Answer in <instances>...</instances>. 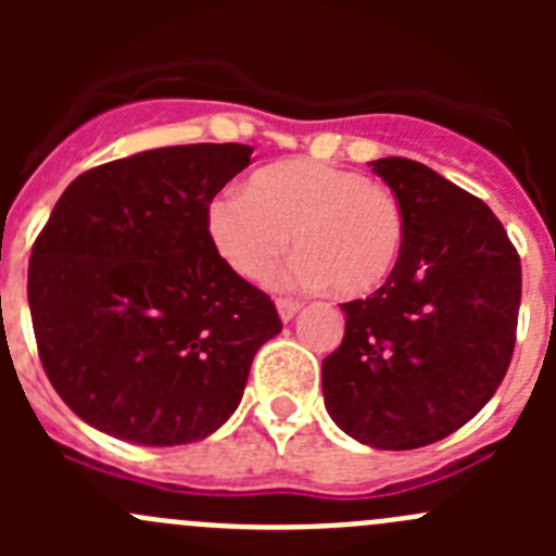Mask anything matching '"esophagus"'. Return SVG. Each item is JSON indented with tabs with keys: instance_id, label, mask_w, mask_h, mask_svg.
Listing matches in <instances>:
<instances>
[{
	"instance_id": "34e87169",
	"label": "esophagus",
	"mask_w": 556,
	"mask_h": 556,
	"mask_svg": "<svg viewBox=\"0 0 556 556\" xmlns=\"http://www.w3.org/2000/svg\"><path fill=\"white\" fill-rule=\"evenodd\" d=\"M301 309V301H293V299H279L277 301V312L279 317H282V323H290V319L295 317V312Z\"/></svg>"
}]
</instances>
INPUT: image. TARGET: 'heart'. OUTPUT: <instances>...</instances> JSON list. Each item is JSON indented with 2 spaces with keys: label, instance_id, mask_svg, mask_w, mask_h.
<instances>
[{
  "label": "heart",
  "instance_id": "1",
  "mask_svg": "<svg viewBox=\"0 0 556 556\" xmlns=\"http://www.w3.org/2000/svg\"><path fill=\"white\" fill-rule=\"evenodd\" d=\"M206 233L217 255L250 282L277 268L293 233V261L282 285L325 288L366 299L395 274L406 247L401 201L366 174L323 161H277L252 172L239 190L206 206Z\"/></svg>",
  "mask_w": 556,
  "mask_h": 556
}]
</instances>
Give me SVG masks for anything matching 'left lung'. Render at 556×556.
Returning a JSON list of instances; mask_svg holds the SVG:
<instances>
[{
	"label": "left lung",
	"mask_w": 556,
	"mask_h": 556,
	"mask_svg": "<svg viewBox=\"0 0 556 556\" xmlns=\"http://www.w3.org/2000/svg\"><path fill=\"white\" fill-rule=\"evenodd\" d=\"M406 217L395 274L341 304V346L323 361L325 408L374 450L446 439L495 395L517 341L521 263L490 206L430 166L371 161Z\"/></svg>",
	"instance_id": "left-lung-1"
}]
</instances>
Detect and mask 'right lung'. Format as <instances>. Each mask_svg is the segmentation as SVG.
<instances>
[{"label":"right lung","instance_id":"1","mask_svg":"<svg viewBox=\"0 0 556 556\" xmlns=\"http://www.w3.org/2000/svg\"><path fill=\"white\" fill-rule=\"evenodd\" d=\"M250 144H177L88 169L31 247L39 361L91 428L142 446L215 433L255 352L282 330L274 301L210 242L206 206Z\"/></svg>","mask_w":556,"mask_h":556}]
</instances>
